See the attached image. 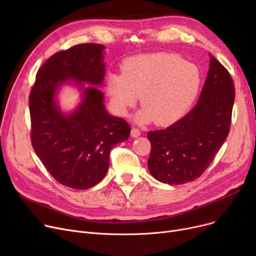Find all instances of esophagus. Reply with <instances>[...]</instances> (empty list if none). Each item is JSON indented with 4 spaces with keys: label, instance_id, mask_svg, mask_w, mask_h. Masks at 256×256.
Wrapping results in <instances>:
<instances>
[{
    "label": "esophagus",
    "instance_id": "obj_1",
    "mask_svg": "<svg viewBox=\"0 0 256 256\" xmlns=\"http://www.w3.org/2000/svg\"><path fill=\"white\" fill-rule=\"evenodd\" d=\"M130 135H132V137H134V138H137V137H139V136L141 135V132H140V130H138L137 128H132V132H130Z\"/></svg>",
    "mask_w": 256,
    "mask_h": 256
}]
</instances>
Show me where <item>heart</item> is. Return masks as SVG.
<instances>
[{
	"mask_svg": "<svg viewBox=\"0 0 256 256\" xmlns=\"http://www.w3.org/2000/svg\"><path fill=\"white\" fill-rule=\"evenodd\" d=\"M122 74H110L106 87L119 114L126 115L141 96L138 121L173 124L193 104L201 84L198 67L172 54L156 52L128 59Z\"/></svg>",
	"mask_w": 256,
	"mask_h": 256,
	"instance_id": "heart-1",
	"label": "heart"
}]
</instances>
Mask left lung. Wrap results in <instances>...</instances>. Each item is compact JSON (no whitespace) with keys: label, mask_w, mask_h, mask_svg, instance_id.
<instances>
[{"label":"left lung","mask_w":256,"mask_h":256,"mask_svg":"<svg viewBox=\"0 0 256 256\" xmlns=\"http://www.w3.org/2000/svg\"><path fill=\"white\" fill-rule=\"evenodd\" d=\"M199 100L184 117L165 130L147 132L152 150L148 169L160 182L182 184L202 174L230 134L234 85L212 55Z\"/></svg>","instance_id":"1"}]
</instances>
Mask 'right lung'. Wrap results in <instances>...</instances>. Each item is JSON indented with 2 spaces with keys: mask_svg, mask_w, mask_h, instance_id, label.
I'll return each mask as SVG.
<instances>
[{
  "mask_svg": "<svg viewBox=\"0 0 256 256\" xmlns=\"http://www.w3.org/2000/svg\"><path fill=\"white\" fill-rule=\"evenodd\" d=\"M104 48L83 44L54 54L37 72L29 96L33 150L54 178L76 190L89 189L104 178L112 148L130 132L124 118L106 112L98 88L106 72ZM70 82L84 90V98L67 116L60 110L56 93Z\"/></svg>",
  "mask_w": 256,
  "mask_h": 256,
  "instance_id": "1",
  "label": "right lung"
}]
</instances>
